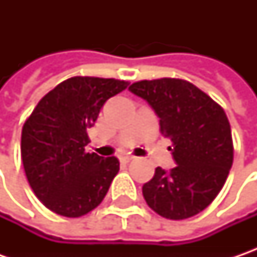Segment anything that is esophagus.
Returning a JSON list of instances; mask_svg holds the SVG:
<instances>
[{"mask_svg":"<svg viewBox=\"0 0 257 257\" xmlns=\"http://www.w3.org/2000/svg\"><path fill=\"white\" fill-rule=\"evenodd\" d=\"M133 156H123V157H121V162H123V163H130V162H133Z\"/></svg>","mask_w":257,"mask_h":257,"instance_id":"esophagus-1","label":"esophagus"}]
</instances>
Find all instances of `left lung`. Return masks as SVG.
I'll list each match as a JSON object with an SVG mask.
<instances>
[{
  "instance_id": "1",
  "label": "left lung",
  "mask_w": 257,
  "mask_h": 257,
  "mask_svg": "<svg viewBox=\"0 0 257 257\" xmlns=\"http://www.w3.org/2000/svg\"><path fill=\"white\" fill-rule=\"evenodd\" d=\"M160 118V132L172 140L174 166L157 167L143 186L154 212L183 220L204 210L222 190L233 163L230 124L223 108L196 85L179 78L143 80L128 87Z\"/></svg>"
}]
</instances>
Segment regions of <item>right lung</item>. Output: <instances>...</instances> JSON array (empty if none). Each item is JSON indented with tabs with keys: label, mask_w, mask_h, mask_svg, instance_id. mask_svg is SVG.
<instances>
[{
	"label": "right lung",
	"mask_w": 257,
	"mask_h": 257,
	"mask_svg": "<svg viewBox=\"0 0 257 257\" xmlns=\"http://www.w3.org/2000/svg\"><path fill=\"white\" fill-rule=\"evenodd\" d=\"M114 78L71 77L47 93L21 133L25 176L51 212L80 217L103 202L120 170L117 157L85 153L88 128L104 103L127 88Z\"/></svg>",
	"instance_id": "1"
}]
</instances>
